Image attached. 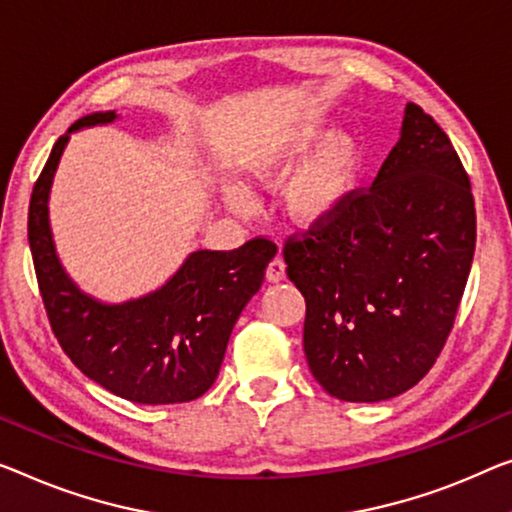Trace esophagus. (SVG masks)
<instances>
[{"label":"esophagus","mask_w":512,"mask_h":512,"mask_svg":"<svg viewBox=\"0 0 512 512\" xmlns=\"http://www.w3.org/2000/svg\"><path fill=\"white\" fill-rule=\"evenodd\" d=\"M266 280L269 282L285 280V262H282V257H276L269 266H266Z\"/></svg>","instance_id":"esophagus-1"}]
</instances>
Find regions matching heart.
<instances>
[{"mask_svg": "<svg viewBox=\"0 0 512 512\" xmlns=\"http://www.w3.org/2000/svg\"><path fill=\"white\" fill-rule=\"evenodd\" d=\"M368 165V147L358 135L335 133L322 124H299L259 144L243 158V170L257 186H285V211L305 230L331 223L347 209ZM225 200L236 211L250 207L246 188L230 183Z\"/></svg>", "mask_w": 512, "mask_h": 512, "instance_id": "b5f03b06", "label": "heart"}]
</instances>
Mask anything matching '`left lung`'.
Masks as SVG:
<instances>
[{"mask_svg":"<svg viewBox=\"0 0 512 512\" xmlns=\"http://www.w3.org/2000/svg\"><path fill=\"white\" fill-rule=\"evenodd\" d=\"M474 250L467 172L437 121L409 103L372 186L282 253L305 296L303 352L324 391L379 402L418 384L453 329Z\"/></svg>","mask_w":512,"mask_h":512,"instance_id":"1","label":"left lung"}]
</instances>
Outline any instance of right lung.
Wrapping results in <instances>:
<instances>
[{"label": "right lung", "mask_w": 512, "mask_h": 512, "mask_svg": "<svg viewBox=\"0 0 512 512\" xmlns=\"http://www.w3.org/2000/svg\"><path fill=\"white\" fill-rule=\"evenodd\" d=\"M114 119L110 110L75 121L36 181L27 236L38 287L61 349L89 379L137 404L190 402L216 381L236 319L278 248L253 239L236 250H195L165 285L124 303L82 292L59 262L48 200L71 133Z\"/></svg>", "instance_id": "add662e5"}]
</instances>
